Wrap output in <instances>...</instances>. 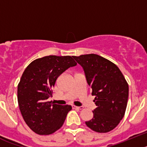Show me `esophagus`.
<instances>
[{"label": "esophagus", "instance_id": "1", "mask_svg": "<svg viewBox=\"0 0 147 147\" xmlns=\"http://www.w3.org/2000/svg\"><path fill=\"white\" fill-rule=\"evenodd\" d=\"M73 108L78 109V110H82V109H83V107L82 106H80V107H78V106H73Z\"/></svg>", "mask_w": 147, "mask_h": 147}]
</instances>
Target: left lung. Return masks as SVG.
<instances>
[{"instance_id":"left-lung-1","label":"left lung","mask_w":147,"mask_h":147,"mask_svg":"<svg viewBox=\"0 0 147 147\" xmlns=\"http://www.w3.org/2000/svg\"><path fill=\"white\" fill-rule=\"evenodd\" d=\"M73 57L82 67L96 105L93 118L85 124L95 132H110L125 113L129 96L125 78L114 63L99 55L90 54Z\"/></svg>"}]
</instances>
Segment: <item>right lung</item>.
<instances>
[{"instance_id": "add662e5", "label": "right lung", "mask_w": 147, "mask_h": 147, "mask_svg": "<svg viewBox=\"0 0 147 147\" xmlns=\"http://www.w3.org/2000/svg\"><path fill=\"white\" fill-rule=\"evenodd\" d=\"M76 65L71 56H46L31 62L18 86V100L23 118L30 129L39 135H50L59 129L72 109L71 105L51 104L57 79Z\"/></svg>"}]
</instances>
